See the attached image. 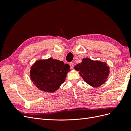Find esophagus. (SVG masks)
<instances>
[{
  "label": "esophagus",
  "instance_id": "34e87169",
  "mask_svg": "<svg viewBox=\"0 0 131 131\" xmlns=\"http://www.w3.org/2000/svg\"><path fill=\"white\" fill-rule=\"evenodd\" d=\"M70 69H73L74 68V64L73 63H70Z\"/></svg>",
  "mask_w": 131,
  "mask_h": 131
}]
</instances>
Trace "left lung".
<instances>
[{"label":"left lung","mask_w":131,"mask_h":131,"mask_svg":"<svg viewBox=\"0 0 131 131\" xmlns=\"http://www.w3.org/2000/svg\"><path fill=\"white\" fill-rule=\"evenodd\" d=\"M85 82L93 88H98L106 81L109 75V67L105 62L93 61L88 58L74 67Z\"/></svg>","instance_id":"obj_1"}]
</instances>
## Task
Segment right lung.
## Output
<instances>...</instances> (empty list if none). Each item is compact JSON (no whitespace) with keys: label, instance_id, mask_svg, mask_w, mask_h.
I'll use <instances>...</instances> for the list:
<instances>
[{"label":"right lung","instance_id":"right-lung-1","mask_svg":"<svg viewBox=\"0 0 131 131\" xmlns=\"http://www.w3.org/2000/svg\"><path fill=\"white\" fill-rule=\"evenodd\" d=\"M70 66L63 61L49 58L40 59L31 67V80L38 89L53 93L64 82Z\"/></svg>","mask_w":131,"mask_h":131}]
</instances>
